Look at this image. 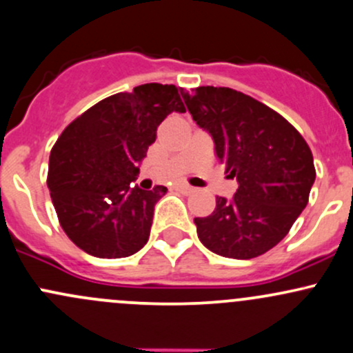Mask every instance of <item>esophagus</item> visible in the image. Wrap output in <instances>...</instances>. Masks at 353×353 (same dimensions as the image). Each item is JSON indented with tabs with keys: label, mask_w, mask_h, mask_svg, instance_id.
<instances>
[{
	"label": "esophagus",
	"mask_w": 353,
	"mask_h": 353,
	"mask_svg": "<svg viewBox=\"0 0 353 353\" xmlns=\"http://www.w3.org/2000/svg\"><path fill=\"white\" fill-rule=\"evenodd\" d=\"M177 189H179L181 192H183V194H192V192L196 191V188H192V186H189V184H186V183H179L176 186Z\"/></svg>",
	"instance_id": "34e87169"
}]
</instances>
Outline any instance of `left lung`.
I'll return each mask as SVG.
<instances>
[{"instance_id":"left-lung-1","label":"left lung","mask_w":353,"mask_h":353,"mask_svg":"<svg viewBox=\"0 0 353 353\" xmlns=\"http://www.w3.org/2000/svg\"><path fill=\"white\" fill-rule=\"evenodd\" d=\"M192 120L206 130L228 177L232 199L216 198L206 218H194L206 248L228 259H254L288 235L310 199L316 177L306 140L264 103L230 88L184 92Z\"/></svg>"}]
</instances>
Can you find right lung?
<instances>
[{
	"label": "right lung",
	"mask_w": 353,
	"mask_h": 353,
	"mask_svg": "<svg viewBox=\"0 0 353 353\" xmlns=\"http://www.w3.org/2000/svg\"><path fill=\"white\" fill-rule=\"evenodd\" d=\"M181 94L172 84L148 83L108 96L77 117L52 147V203L65 235L86 254L130 257L147 243L154 206L167 188L145 191L132 183L159 125L172 111H186Z\"/></svg>",
	"instance_id": "obj_1"
}]
</instances>
